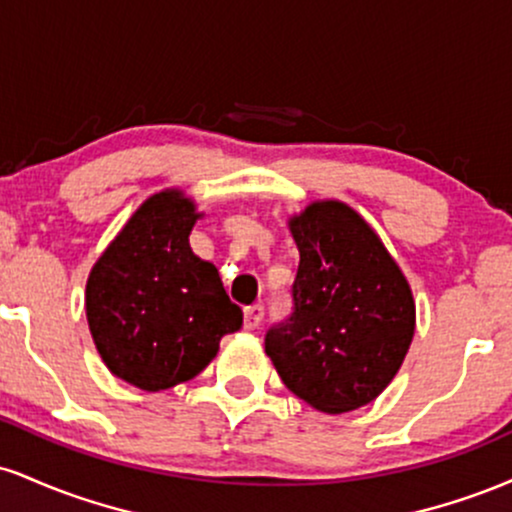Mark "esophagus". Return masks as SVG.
Segmentation results:
<instances>
[{"label": "esophagus", "mask_w": 512, "mask_h": 512, "mask_svg": "<svg viewBox=\"0 0 512 512\" xmlns=\"http://www.w3.org/2000/svg\"><path fill=\"white\" fill-rule=\"evenodd\" d=\"M262 317H264L262 305H248V308L243 310V327L245 330H257L262 322Z\"/></svg>", "instance_id": "1"}]
</instances>
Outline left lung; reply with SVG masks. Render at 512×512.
<instances>
[{"label":"left lung","mask_w":512,"mask_h":512,"mask_svg":"<svg viewBox=\"0 0 512 512\" xmlns=\"http://www.w3.org/2000/svg\"><path fill=\"white\" fill-rule=\"evenodd\" d=\"M298 262L293 313L264 351L296 397L325 414L373 402L402 366L416 330L407 276L378 233L339 199L289 219Z\"/></svg>","instance_id":"left-lung-1"}]
</instances>
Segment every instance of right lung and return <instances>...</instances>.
<instances>
[{
  "instance_id": "obj_1",
  "label": "right lung",
  "mask_w": 512,
  "mask_h": 512,
  "mask_svg": "<svg viewBox=\"0 0 512 512\" xmlns=\"http://www.w3.org/2000/svg\"><path fill=\"white\" fill-rule=\"evenodd\" d=\"M202 214L178 187L129 216L86 281L93 344L115 378L146 392L187 383L209 366L223 334L240 330L219 269L199 260L190 233Z\"/></svg>"
}]
</instances>
